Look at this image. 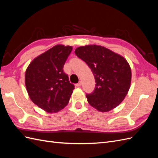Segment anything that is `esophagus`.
<instances>
[{
    "label": "esophagus",
    "instance_id": "34e87169",
    "mask_svg": "<svg viewBox=\"0 0 158 158\" xmlns=\"http://www.w3.org/2000/svg\"><path fill=\"white\" fill-rule=\"evenodd\" d=\"M81 85H82V82H79L78 84H76V86H77V87H80Z\"/></svg>",
    "mask_w": 158,
    "mask_h": 158
}]
</instances>
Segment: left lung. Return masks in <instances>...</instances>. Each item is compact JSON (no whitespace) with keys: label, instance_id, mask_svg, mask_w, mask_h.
Wrapping results in <instances>:
<instances>
[{"label":"left lung","instance_id":"left-lung-1","mask_svg":"<svg viewBox=\"0 0 158 158\" xmlns=\"http://www.w3.org/2000/svg\"><path fill=\"white\" fill-rule=\"evenodd\" d=\"M75 54L92 71L95 87L87 94L88 103L101 112L111 111L127 95L131 82V70L127 60L104 47H79Z\"/></svg>","mask_w":158,"mask_h":158}]
</instances>
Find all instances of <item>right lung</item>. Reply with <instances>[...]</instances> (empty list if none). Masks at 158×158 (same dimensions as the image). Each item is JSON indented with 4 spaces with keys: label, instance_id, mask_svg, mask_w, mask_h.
<instances>
[{
    "label": "right lung",
    "instance_id": "obj_1",
    "mask_svg": "<svg viewBox=\"0 0 158 158\" xmlns=\"http://www.w3.org/2000/svg\"><path fill=\"white\" fill-rule=\"evenodd\" d=\"M73 50L57 45L38 56L26 71V86L31 101L48 113L58 112L68 104L74 89L64 65Z\"/></svg>",
    "mask_w": 158,
    "mask_h": 158
}]
</instances>
